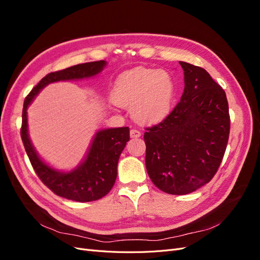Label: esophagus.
I'll return each mask as SVG.
<instances>
[{
	"instance_id": "obj_1",
	"label": "esophagus",
	"mask_w": 260,
	"mask_h": 260,
	"mask_svg": "<svg viewBox=\"0 0 260 260\" xmlns=\"http://www.w3.org/2000/svg\"><path fill=\"white\" fill-rule=\"evenodd\" d=\"M130 137L131 138H140L141 137V132L137 129H132L130 131Z\"/></svg>"
}]
</instances>
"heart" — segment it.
Wrapping results in <instances>:
<instances>
[{"label": "heart", "instance_id": "b5f03b06", "mask_svg": "<svg viewBox=\"0 0 260 260\" xmlns=\"http://www.w3.org/2000/svg\"><path fill=\"white\" fill-rule=\"evenodd\" d=\"M175 93V80L167 70L140 67L118 77L112 99L119 106H132L139 122L155 123L170 113Z\"/></svg>", "mask_w": 260, "mask_h": 260}]
</instances>
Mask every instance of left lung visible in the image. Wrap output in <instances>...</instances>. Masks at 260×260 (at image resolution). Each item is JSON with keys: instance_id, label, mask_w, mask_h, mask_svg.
<instances>
[{"instance_id": "left-lung-1", "label": "left lung", "mask_w": 260, "mask_h": 260, "mask_svg": "<svg viewBox=\"0 0 260 260\" xmlns=\"http://www.w3.org/2000/svg\"><path fill=\"white\" fill-rule=\"evenodd\" d=\"M184 91L171 113L145 128V165L152 182L184 195L207 184L222 161L230 133L224 90L205 69L179 61Z\"/></svg>"}]
</instances>
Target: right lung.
<instances>
[{
    "label": "right lung",
    "mask_w": 260,
    "mask_h": 260,
    "mask_svg": "<svg viewBox=\"0 0 260 260\" xmlns=\"http://www.w3.org/2000/svg\"><path fill=\"white\" fill-rule=\"evenodd\" d=\"M105 64V60L90 61L50 73L30 91L23 102L20 136L34 170L39 179L54 194L75 202L98 201L112 190L117 178L119 156L130 139L129 128L122 127L99 131L93 140L88 156L80 167L65 174L50 168L39 158L28 138L27 108L39 91L46 84L60 80L92 77L99 74Z\"/></svg>",
    "instance_id": "1"
}]
</instances>
